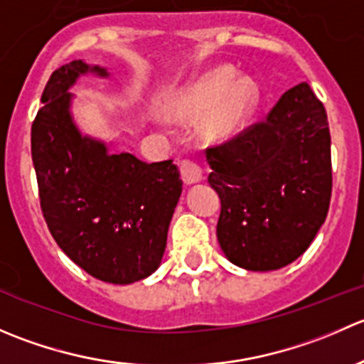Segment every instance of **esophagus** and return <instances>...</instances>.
Returning <instances> with one entry per match:
<instances>
[{
  "label": "esophagus",
  "instance_id": "obj_1",
  "mask_svg": "<svg viewBox=\"0 0 364 364\" xmlns=\"http://www.w3.org/2000/svg\"><path fill=\"white\" fill-rule=\"evenodd\" d=\"M181 178L185 181V185H196V183H200L204 179V172L203 168L199 167L197 164L193 161L185 160L181 164Z\"/></svg>",
  "mask_w": 364,
  "mask_h": 364
}]
</instances>
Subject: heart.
Returning <instances> with one entry per match:
<instances>
[{
  "mask_svg": "<svg viewBox=\"0 0 364 364\" xmlns=\"http://www.w3.org/2000/svg\"><path fill=\"white\" fill-rule=\"evenodd\" d=\"M260 102L262 90L255 77L237 75L230 65H218L176 91L165 104V114L179 123H193L203 117V137L223 142L250 124Z\"/></svg>",
  "mask_w": 364,
  "mask_h": 364,
  "instance_id": "b5f03b06",
  "label": "heart"
}]
</instances>
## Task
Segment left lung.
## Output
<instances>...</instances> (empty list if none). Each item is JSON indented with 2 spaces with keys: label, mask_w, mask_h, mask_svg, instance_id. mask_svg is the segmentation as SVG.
<instances>
[{
  "label": "left lung",
  "mask_w": 364,
  "mask_h": 364,
  "mask_svg": "<svg viewBox=\"0 0 364 364\" xmlns=\"http://www.w3.org/2000/svg\"><path fill=\"white\" fill-rule=\"evenodd\" d=\"M218 193L216 236L227 259L274 271L306 252L331 200V135L306 82L285 91L266 121L205 149Z\"/></svg>",
  "instance_id": "8db88e82"
}]
</instances>
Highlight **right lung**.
I'll use <instances>...</instances> for the list:
<instances>
[{
	"instance_id": "right-lung-1",
	"label": "right lung",
	"mask_w": 364,
	"mask_h": 364,
	"mask_svg": "<svg viewBox=\"0 0 364 364\" xmlns=\"http://www.w3.org/2000/svg\"><path fill=\"white\" fill-rule=\"evenodd\" d=\"M90 73L111 77L107 68L75 60L54 70L42 93L31 127L40 205L70 260L98 280L128 285L160 267L183 181L172 160L116 155L112 142L80 130L70 90Z\"/></svg>"
}]
</instances>
